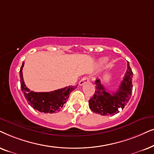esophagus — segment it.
<instances>
[{
  "mask_svg": "<svg viewBox=\"0 0 154 154\" xmlns=\"http://www.w3.org/2000/svg\"><path fill=\"white\" fill-rule=\"evenodd\" d=\"M88 82H89V79H87V77H82V78L81 80L79 81V85H80V86H82V85H85V83H87Z\"/></svg>",
  "mask_w": 154,
  "mask_h": 154,
  "instance_id": "34e87169",
  "label": "esophagus"
}]
</instances>
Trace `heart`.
<instances>
[{
    "label": "heart",
    "instance_id": "heart-1",
    "mask_svg": "<svg viewBox=\"0 0 154 154\" xmlns=\"http://www.w3.org/2000/svg\"><path fill=\"white\" fill-rule=\"evenodd\" d=\"M106 60H107V59H106V58H101L99 60V61H98V64H99V65H103V64H104V63L106 62Z\"/></svg>",
    "mask_w": 154,
    "mask_h": 154
}]
</instances>
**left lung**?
Here are the masks:
<instances>
[{
	"mask_svg": "<svg viewBox=\"0 0 154 154\" xmlns=\"http://www.w3.org/2000/svg\"><path fill=\"white\" fill-rule=\"evenodd\" d=\"M133 72L128 62V69L120 87L116 92L110 93L106 90L100 79H96L95 94L89 100V108L95 113L101 116H113L119 112V108L122 110L128 103L132 92Z\"/></svg>",
	"mask_w": 154,
	"mask_h": 154,
	"instance_id": "obj_1",
	"label": "left lung"
}]
</instances>
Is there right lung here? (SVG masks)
Masks as SVG:
<instances>
[{"instance_id": "1", "label": "right lung", "mask_w": 154, "mask_h": 154, "mask_svg": "<svg viewBox=\"0 0 154 154\" xmlns=\"http://www.w3.org/2000/svg\"><path fill=\"white\" fill-rule=\"evenodd\" d=\"M24 63L20 70V86L24 97L28 103L41 112L53 113L59 111L68 99L69 94L76 88L75 86H69L63 89L50 92H34L30 91L26 87L22 77V68Z\"/></svg>"}]
</instances>
